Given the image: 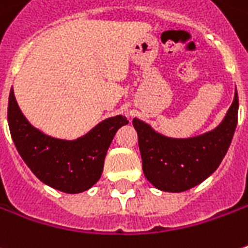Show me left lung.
<instances>
[{"mask_svg": "<svg viewBox=\"0 0 248 248\" xmlns=\"http://www.w3.org/2000/svg\"><path fill=\"white\" fill-rule=\"evenodd\" d=\"M239 97L234 98L223 121L204 135L173 139L155 132L148 124L135 118L139 148L147 180L162 191L180 193L194 187L219 167L237 124Z\"/></svg>", "mask_w": 248, "mask_h": 248, "instance_id": "8db88e82", "label": "left lung"}]
</instances>
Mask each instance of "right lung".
Wrapping results in <instances>:
<instances>
[{
    "label": "right lung",
    "mask_w": 248,
    "mask_h": 248,
    "mask_svg": "<svg viewBox=\"0 0 248 248\" xmlns=\"http://www.w3.org/2000/svg\"><path fill=\"white\" fill-rule=\"evenodd\" d=\"M129 122L122 115L108 118L76 140L43 133L22 113L11 89L8 124L17 153L43 183L63 193L89 190L101 178L104 159L118 129Z\"/></svg>",
    "instance_id": "add662e5"
}]
</instances>
